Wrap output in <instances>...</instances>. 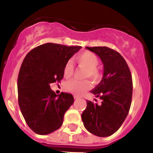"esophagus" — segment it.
Listing matches in <instances>:
<instances>
[{"instance_id": "esophagus-1", "label": "esophagus", "mask_w": 153, "mask_h": 153, "mask_svg": "<svg viewBox=\"0 0 153 153\" xmlns=\"http://www.w3.org/2000/svg\"><path fill=\"white\" fill-rule=\"evenodd\" d=\"M74 98H75V100H77V99H79L80 97L78 96V95H74Z\"/></svg>"}]
</instances>
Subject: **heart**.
Segmentation results:
<instances>
[{"label":"heart","mask_w":153,"mask_h":153,"mask_svg":"<svg viewBox=\"0 0 153 153\" xmlns=\"http://www.w3.org/2000/svg\"><path fill=\"white\" fill-rule=\"evenodd\" d=\"M75 59L79 67L85 69L84 78H89L95 84L101 80V72L99 69L96 67L98 64V58L95 54L89 51H85L77 55ZM73 71L74 67L72 61H67L64 67V76L65 78H69L73 74ZM89 86L90 84L87 80H71L67 82L65 85L67 91L77 95L83 94L89 89Z\"/></svg>","instance_id":"1"}]
</instances>
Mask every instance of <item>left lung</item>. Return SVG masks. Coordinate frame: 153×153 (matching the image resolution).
Masks as SVG:
<instances>
[{
    "label": "left lung",
    "mask_w": 153,
    "mask_h": 153,
    "mask_svg": "<svg viewBox=\"0 0 153 153\" xmlns=\"http://www.w3.org/2000/svg\"><path fill=\"white\" fill-rule=\"evenodd\" d=\"M86 49L96 54L104 64L102 79L91 91L102 102L98 105L86 101L81 118L90 133L107 137L119 129L129 113L132 95V75L124 58L114 49L106 47Z\"/></svg>",
    "instance_id": "left-lung-1"
}]
</instances>
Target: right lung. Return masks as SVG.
<instances>
[{
    "label": "right lung",
    "mask_w": 153,
    "mask_h": 153,
    "mask_svg": "<svg viewBox=\"0 0 153 153\" xmlns=\"http://www.w3.org/2000/svg\"><path fill=\"white\" fill-rule=\"evenodd\" d=\"M81 48L47 43L26 55L18 74V104L27 125L35 133L47 135L62 125L74 98L66 92L56 95L49 84L61 81L66 63Z\"/></svg>",
    "instance_id": "1"
}]
</instances>
